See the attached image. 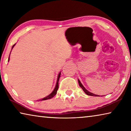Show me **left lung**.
Here are the masks:
<instances>
[{"mask_svg":"<svg viewBox=\"0 0 131 131\" xmlns=\"http://www.w3.org/2000/svg\"><path fill=\"white\" fill-rule=\"evenodd\" d=\"M78 82H79V84L80 85V87L82 89H83V90L84 91V92L86 94L88 95H90V96H99L100 95H96V94H92V92H90V91H88V90H87L85 89V88L84 87V86L83 85V84H81V83L80 82V81L78 79Z\"/></svg>","mask_w":131,"mask_h":131,"instance_id":"left-lung-1","label":"left lung"}]
</instances>
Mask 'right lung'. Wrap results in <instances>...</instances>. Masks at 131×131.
Segmentation results:
<instances>
[{
    "instance_id": "add662e5",
    "label": "right lung",
    "mask_w": 131,
    "mask_h": 131,
    "mask_svg": "<svg viewBox=\"0 0 131 131\" xmlns=\"http://www.w3.org/2000/svg\"><path fill=\"white\" fill-rule=\"evenodd\" d=\"M15 44H16V43H15ZM15 44H14V45L13 46L12 48V49H13V47H14V46L15 45ZM10 53H11V52H10ZM10 55H9V57H8V62L9 61V60H10ZM60 76H61V72L59 73V74H58V78H57V81L56 85H55V88H54V90L52 91V92L51 93V94H50L49 95H48V96H46V97H43V99H40V100L37 101H44V100H47V99H51L52 97H54V96H55V95L57 94V90H58V82H59V78H60Z\"/></svg>"
}]
</instances>
